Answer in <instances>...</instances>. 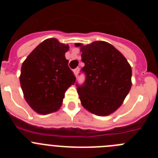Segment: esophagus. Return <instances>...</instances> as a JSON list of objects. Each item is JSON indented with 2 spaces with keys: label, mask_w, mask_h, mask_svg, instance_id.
<instances>
[{
  "label": "esophagus",
  "mask_w": 158,
  "mask_h": 158,
  "mask_svg": "<svg viewBox=\"0 0 158 158\" xmlns=\"http://www.w3.org/2000/svg\"><path fill=\"white\" fill-rule=\"evenodd\" d=\"M73 73H74V75L75 76H77L78 75V73H79V68H77V69H75L74 70H73Z\"/></svg>",
  "instance_id": "obj_1"
}]
</instances>
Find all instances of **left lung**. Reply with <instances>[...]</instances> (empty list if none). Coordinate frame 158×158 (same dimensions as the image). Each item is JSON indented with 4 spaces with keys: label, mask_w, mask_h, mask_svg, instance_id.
<instances>
[{
    "label": "left lung",
    "mask_w": 158,
    "mask_h": 158,
    "mask_svg": "<svg viewBox=\"0 0 158 158\" xmlns=\"http://www.w3.org/2000/svg\"><path fill=\"white\" fill-rule=\"evenodd\" d=\"M81 51L85 74L82 85L76 84L81 104L93 114L106 116L123 104L129 93L132 70L126 58L104 41H96L84 46L76 43Z\"/></svg>",
    "instance_id": "8db88e82"
}]
</instances>
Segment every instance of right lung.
Instances as JSON below:
<instances>
[{"label": "right lung", "mask_w": 158, "mask_h": 158, "mask_svg": "<svg viewBox=\"0 0 158 158\" xmlns=\"http://www.w3.org/2000/svg\"><path fill=\"white\" fill-rule=\"evenodd\" d=\"M68 51V45L56 39H47L22 64L19 77L22 91L29 106L39 114L58 111L65 91L76 81L65 57Z\"/></svg>", "instance_id": "obj_1"}]
</instances>
